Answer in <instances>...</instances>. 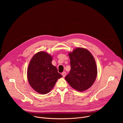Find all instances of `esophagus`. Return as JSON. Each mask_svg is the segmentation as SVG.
<instances>
[{
    "instance_id": "34e87169",
    "label": "esophagus",
    "mask_w": 123,
    "mask_h": 123,
    "mask_svg": "<svg viewBox=\"0 0 123 123\" xmlns=\"http://www.w3.org/2000/svg\"><path fill=\"white\" fill-rule=\"evenodd\" d=\"M62 76H63V77H65V76H66V72L65 71H64V72H63L62 73Z\"/></svg>"
}]
</instances>
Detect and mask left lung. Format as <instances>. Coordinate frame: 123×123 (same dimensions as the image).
I'll list each match as a JSON object with an SVG mask.
<instances>
[{
    "instance_id": "1",
    "label": "left lung",
    "mask_w": 123,
    "mask_h": 123,
    "mask_svg": "<svg viewBox=\"0 0 123 123\" xmlns=\"http://www.w3.org/2000/svg\"><path fill=\"white\" fill-rule=\"evenodd\" d=\"M71 69L65 77L72 88L83 91L94 83L97 75L95 59L88 50L78 48L69 53Z\"/></svg>"
}]
</instances>
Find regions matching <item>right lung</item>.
Returning a JSON list of instances; mask_svg holds the SVG:
<instances>
[{
    "label": "right lung",
    "instance_id": "obj_1",
    "mask_svg": "<svg viewBox=\"0 0 123 123\" xmlns=\"http://www.w3.org/2000/svg\"><path fill=\"white\" fill-rule=\"evenodd\" d=\"M52 57L47 53H37L31 59L27 70V78L30 86L41 94L49 93L58 79L62 76L52 64Z\"/></svg>",
    "mask_w": 123,
    "mask_h": 123
}]
</instances>
